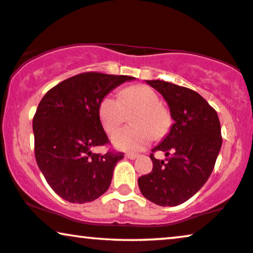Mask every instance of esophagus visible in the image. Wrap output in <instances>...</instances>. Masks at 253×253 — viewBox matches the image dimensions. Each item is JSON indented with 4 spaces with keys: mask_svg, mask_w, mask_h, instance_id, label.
Instances as JSON below:
<instances>
[{
    "mask_svg": "<svg viewBox=\"0 0 253 253\" xmlns=\"http://www.w3.org/2000/svg\"><path fill=\"white\" fill-rule=\"evenodd\" d=\"M126 157L129 158V160H135V158L139 157V155L137 154H126Z\"/></svg>",
    "mask_w": 253,
    "mask_h": 253,
    "instance_id": "1",
    "label": "esophagus"
}]
</instances>
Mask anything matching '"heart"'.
I'll list each match as a JSON object with an SVG mask.
<instances>
[{
    "instance_id": "heart-1",
    "label": "heart",
    "mask_w": 253,
    "mask_h": 253,
    "mask_svg": "<svg viewBox=\"0 0 253 253\" xmlns=\"http://www.w3.org/2000/svg\"><path fill=\"white\" fill-rule=\"evenodd\" d=\"M135 110L132 117V124L135 126L125 127L112 136L118 149L142 150L154 137L163 139L170 132L172 125L170 112L161 104L158 93L144 84L125 87L120 96L106 95L99 103L98 118L104 130L112 134L126 120L127 112Z\"/></svg>"
}]
</instances>
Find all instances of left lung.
<instances>
[{"label": "left lung", "instance_id": "left-lung-1", "mask_svg": "<svg viewBox=\"0 0 253 253\" xmlns=\"http://www.w3.org/2000/svg\"><path fill=\"white\" fill-rule=\"evenodd\" d=\"M170 107L174 123L170 133L150 155L153 170L137 179L144 198L160 206H177L197 193L210 178L222 146L217 113L206 99L188 87L153 80ZM164 151L167 160L153 157Z\"/></svg>", "mask_w": 253, "mask_h": 253}]
</instances>
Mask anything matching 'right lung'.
Returning <instances> with one entry per match:
<instances>
[{
    "mask_svg": "<svg viewBox=\"0 0 253 253\" xmlns=\"http://www.w3.org/2000/svg\"><path fill=\"white\" fill-rule=\"evenodd\" d=\"M134 77L87 72L46 92L33 117L35 155L52 190L69 203L84 204L105 193L124 153H92L110 144L98 118L100 100Z\"/></svg>",
    "mask_w": 253,
    "mask_h": 253,
    "instance_id": "1",
    "label": "right lung"
}]
</instances>
